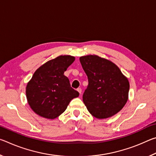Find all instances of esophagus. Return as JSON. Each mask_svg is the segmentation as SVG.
<instances>
[{"label":"esophagus","mask_w":156,"mask_h":156,"mask_svg":"<svg viewBox=\"0 0 156 156\" xmlns=\"http://www.w3.org/2000/svg\"><path fill=\"white\" fill-rule=\"evenodd\" d=\"M77 91L79 92V94L81 95V94H82V89L81 88H78L77 89Z\"/></svg>","instance_id":"1"}]
</instances>
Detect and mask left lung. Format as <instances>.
Instances as JSON below:
<instances>
[{
    "mask_svg": "<svg viewBox=\"0 0 156 156\" xmlns=\"http://www.w3.org/2000/svg\"><path fill=\"white\" fill-rule=\"evenodd\" d=\"M89 84L83 100L92 115L104 119L114 115L128 100L129 83L114 63L96 55L81 56Z\"/></svg>",
    "mask_w": 156,
    "mask_h": 156,
    "instance_id": "obj_1",
    "label": "left lung"
}]
</instances>
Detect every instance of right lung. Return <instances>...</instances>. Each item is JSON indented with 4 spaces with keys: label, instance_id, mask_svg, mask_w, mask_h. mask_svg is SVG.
Returning <instances> with one entry per match:
<instances>
[{
    "label": "right lung",
    "instance_id": "1",
    "mask_svg": "<svg viewBox=\"0 0 156 156\" xmlns=\"http://www.w3.org/2000/svg\"><path fill=\"white\" fill-rule=\"evenodd\" d=\"M75 60L65 55L49 60L35 72L26 87L27 102L34 112L47 119H54L67 109L79 93L71 87L64 72Z\"/></svg>",
    "mask_w": 156,
    "mask_h": 156
}]
</instances>
